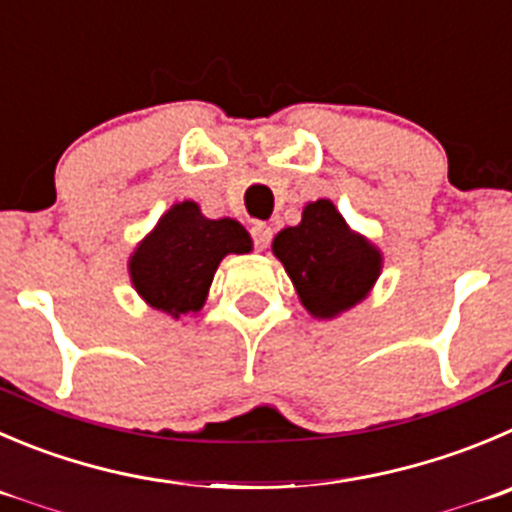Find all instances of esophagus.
Segmentation results:
<instances>
[{
	"label": "esophagus",
	"instance_id": "1",
	"mask_svg": "<svg viewBox=\"0 0 512 512\" xmlns=\"http://www.w3.org/2000/svg\"><path fill=\"white\" fill-rule=\"evenodd\" d=\"M251 238H253V248H256V251H264V248L271 243V226H266V223L261 221L253 223Z\"/></svg>",
	"mask_w": 512,
	"mask_h": 512
}]
</instances>
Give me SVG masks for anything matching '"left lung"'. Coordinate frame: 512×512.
<instances>
[{
    "label": "left lung",
    "mask_w": 512,
    "mask_h": 512,
    "mask_svg": "<svg viewBox=\"0 0 512 512\" xmlns=\"http://www.w3.org/2000/svg\"><path fill=\"white\" fill-rule=\"evenodd\" d=\"M274 253L301 304L319 319L359 304L382 269L377 248L349 231L332 201L309 203L299 226L284 228L274 238Z\"/></svg>",
    "instance_id": "obj_1"
}]
</instances>
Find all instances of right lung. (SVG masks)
Segmentation results:
<instances>
[{
	"label": "right lung",
	"mask_w": 512,
	"mask_h": 512,
	"mask_svg": "<svg viewBox=\"0 0 512 512\" xmlns=\"http://www.w3.org/2000/svg\"><path fill=\"white\" fill-rule=\"evenodd\" d=\"M246 251L251 238L241 223L211 221L193 201L175 203L133 253L130 276L153 309L178 319L201 309L223 256Z\"/></svg>",
	"instance_id": "add662e5"
}]
</instances>
